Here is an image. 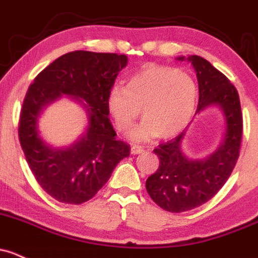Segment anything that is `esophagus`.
Instances as JSON below:
<instances>
[{"instance_id":"34e87169","label":"esophagus","mask_w":258,"mask_h":258,"mask_svg":"<svg viewBox=\"0 0 258 258\" xmlns=\"http://www.w3.org/2000/svg\"><path fill=\"white\" fill-rule=\"evenodd\" d=\"M142 152H144V148H142L141 146L134 145L131 147V153H132V155H139V153H142Z\"/></svg>"}]
</instances>
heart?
I'll return each mask as SVG.
<instances>
[{"label": "heart", "mask_w": 258, "mask_h": 258, "mask_svg": "<svg viewBox=\"0 0 258 258\" xmlns=\"http://www.w3.org/2000/svg\"><path fill=\"white\" fill-rule=\"evenodd\" d=\"M197 87L186 72L168 66H147L108 91L107 107L119 131H127L141 113L145 118L130 134L134 141L160 135L171 139L183 131L195 113Z\"/></svg>", "instance_id": "heart-1"}]
</instances>
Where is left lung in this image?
<instances>
[{"instance_id":"obj_1","label":"left lung","mask_w":258,"mask_h":258,"mask_svg":"<svg viewBox=\"0 0 258 258\" xmlns=\"http://www.w3.org/2000/svg\"><path fill=\"white\" fill-rule=\"evenodd\" d=\"M177 59L183 61L181 56ZM199 81V106L196 113L218 107L225 118V134L217 150L200 160L183 152L186 131L176 139L161 144L153 152L160 167L146 181L151 199L168 212H184L212 199L226 183L240 156L242 113L238 92L230 80L200 56L187 57Z\"/></svg>"}]
</instances>
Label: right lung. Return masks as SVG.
Masks as SVG:
<instances>
[{
    "instance_id": "1",
    "label": "right lung",
    "mask_w": 258,
    "mask_h": 258,
    "mask_svg": "<svg viewBox=\"0 0 258 258\" xmlns=\"http://www.w3.org/2000/svg\"><path fill=\"white\" fill-rule=\"evenodd\" d=\"M126 54L74 51L54 59L37 75L23 100L18 126L21 147L38 184L62 204L92 199L131 147L116 139L108 118L107 95L127 64ZM66 94L88 113L86 131L72 145L56 149L39 136L38 117Z\"/></svg>"
}]
</instances>
